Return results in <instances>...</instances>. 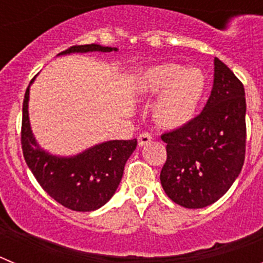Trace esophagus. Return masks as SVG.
<instances>
[{
    "label": "esophagus",
    "mask_w": 263,
    "mask_h": 263,
    "mask_svg": "<svg viewBox=\"0 0 263 263\" xmlns=\"http://www.w3.org/2000/svg\"><path fill=\"white\" fill-rule=\"evenodd\" d=\"M152 136L148 133H141L138 136V145L139 146H145L147 145L148 142H152Z\"/></svg>",
    "instance_id": "esophagus-1"
}]
</instances>
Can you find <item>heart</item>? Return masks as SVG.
Masks as SVG:
<instances>
[{"mask_svg": "<svg viewBox=\"0 0 263 263\" xmlns=\"http://www.w3.org/2000/svg\"><path fill=\"white\" fill-rule=\"evenodd\" d=\"M143 96L159 95L153 105L158 125L175 129L188 124L196 115L205 92V78L196 68L180 64H162L148 68L139 80Z\"/></svg>", "mask_w": 263, "mask_h": 263, "instance_id": "heart-1", "label": "heart"}]
</instances>
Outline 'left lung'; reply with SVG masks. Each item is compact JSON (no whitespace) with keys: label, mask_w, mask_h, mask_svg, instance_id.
<instances>
[{"label":"left lung","mask_w":263,"mask_h":263,"mask_svg":"<svg viewBox=\"0 0 263 263\" xmlns=\"http://www.w3.org/2000/svg\"><path fill=\"white\" fill-rule=\"evenodd\" d=\"M245 89L215 58L211 96L200 115L162 134L167 143L160 183L167 196L184 208H204L231 188L245 160Z\"/></svg>","instance_id":"8db88e82"}]
</instances>
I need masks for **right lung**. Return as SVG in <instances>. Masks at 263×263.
<instances>
[{
	"instance_id": "obj_1",
	"label": "right lung",
	"mask_w": 263,
	"mask_h": 263,
	"mask_svg": "<svg viewBox=\"0 0 263 263\" xmlns=\"http://www.w3.org/2000/svg\"><path fill=\"white\" fill-rule=\"evenodd\" d=\"M92 51L110 52L117 51V48L92 43L72 46L59 55ZM29 92L30 85L23 99L21 143L23 157L32 175L53 200L68 210L78 212L99 210L115 195L124 174L125 163L137 147V139L108 141L73 157L48 154L39 147L32 136L27 110Z\"/></svg>"
}]
</instances>
